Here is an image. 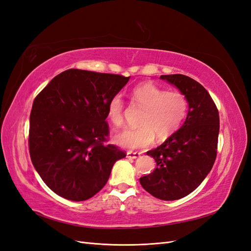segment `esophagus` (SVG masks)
I'll return each mask as SVG.
<instances>
[{
	"label": "esophagus",
	"instance_id": "obj_1",
	"mask_svg": "<svg viewBox=\"0 0 251 251\" xmlns=\"http://www.w3.org/2000/svg\"><path fill=\"white\" fill-rule=\"evenodd\" d=\"M140 154L141 153H139V151H126V158H128V159H136V158H138L140 156Z\"/></svg>",
	"mask_w": 251,
	"mask_h": 251
}]
</instances>
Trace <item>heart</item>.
Segmentation results:
<instances>
[{"mask_svg":"<svg viewBox=\"0 0 251 251\" xmlns=\"http://www.w3.org/2000/svg\"><path fill=\"white\" fill-rule=\"evenodd\" d=\"M132 104L143 110L140 127L126 130L114 137L121 148L141 149L151 146L155 137L163 141L176 133L183 124L188 112V100L179 91H166L153 82L136 86L131 93ZM125 102L120 94L114 95L108 102L107 116L115 126H124Z\"/></svg>","mask_w":251,"mask_h":251,"instance_id":"b5f03b06","label":"heart"}]
</instances>
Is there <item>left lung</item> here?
<instances>
[{
  "label": "left lung",
  "instance_id": "1",
  "mask_svg": "<svg viewBox=\"0 0 251 251\" xmlns=\"http://www.w3.org/2000/svg\"><path fill=\"white\" fill-rule=\"evenodd\" d=\"M160 78L185 94L188 113L176 133L161 146L147 151L155 159L157 168L139 180L155 198L174 201L194 192L212 169L220 119L214 100L198 81L182 74L161 75Z\"/></svg>",
  "mask_w": 251,
  "mask_h": 251
}]
</instances>
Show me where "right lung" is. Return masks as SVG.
Returning <instances> with one entry per match:
<instances>
[{
    "label": "right lung",
    "mask_w": 251,
    "mask_h": 251,
    "mask_svg": "<svg viewBox=\"0 0 251 251\" xmlns=\"http://www.w3.org/2000/svg\"><path fill=\"white\" fill-rule=\"evenodd\" d=\"M130 77L69 69L35 97L30 114L29 153L42 180L56 195L85 201L107 183L126 153L104 144L107 107Z\"/></svg>",
    "instance_id": "obj_1"
}]
</instances>
